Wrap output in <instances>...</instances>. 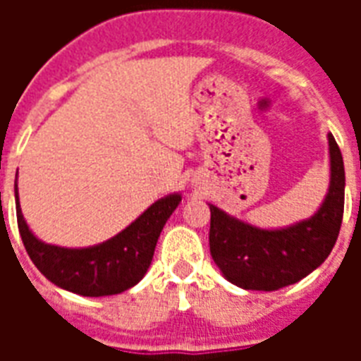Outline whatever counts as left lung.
I'll list each match as a JSON object with an SVG mask.
<instances>
[{"label": "left lung", "instance_id": "obj_1", "mask_svg": "<svg viewBox=\"0 0 361 361\" xmlns=\"http://www.w3.org/2000/svg\"><path fill=\"white\" fill-rule=\"evenodd\" d=\"M331 181L324 204L307 221L281 231H260L209 206V252L232 285L245 290H279L294 285L324 262L341 231L345 164L334 136Z\"/></svg>", "mask_w": 361, "mask_h": 361}]
</instances>
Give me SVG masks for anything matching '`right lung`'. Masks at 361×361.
<instances>
[{
  "instance_id": "add662e5",
  "label": "right lung",
  "mask_w": 361,
  "mask_h": 361,
  "mask_svg": "<svg viewBox=\"0 0 361 361\" xmlns=\"http://www.w3.org/2000/svg\"><path fill=\"white\" fill-rule=\"evenodd\" d=\"M180 202V195L161 198L118 236L87 249H65L37 240L22 217L18 197L16 221L31 262L48 281L80 296H112L146 275L159 234Z\"/></svg>"
}]
</instances>
